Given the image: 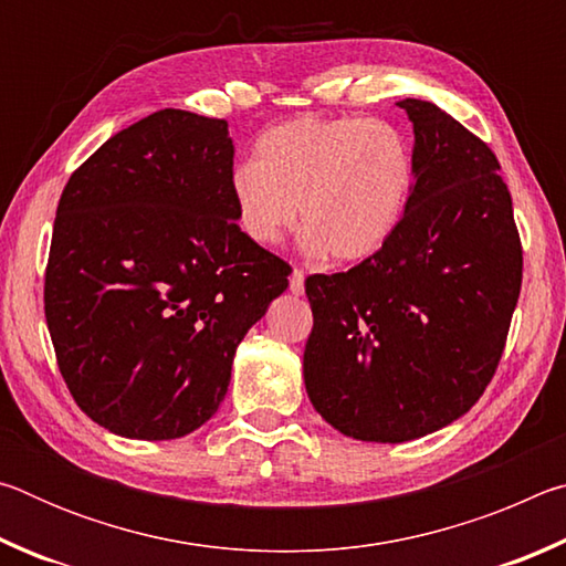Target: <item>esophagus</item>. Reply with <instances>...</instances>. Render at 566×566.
I'll return each instance as SVG.
<instances>
[{
	"mask_svg": "<svg viewBox=\"0 0 566 566\" xmlns=\"http://www.w3.org/2000/svg\"><path fill=\"white\" fill-rule=\"evenodd\" d=\"M290 292L292 294H302L304 292V272L294 270L290 276Z\"/></svg>",
	"mask_w": 566,
	"mask_h": 566,
	"instance_id": "34e87169",
	"label": "esophagus"
}]
</instances>
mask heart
<instances>
[{
	"mask_svg": "<svg viewBox=\"0 0 566 566\" xmlns=\"http://www.w3.org/2000/svg\"><path fill=\"white\" fill-rule=\"evenodd\" d=\"M417 185L407 134L369 117H296L266 129L254 159L229 175L237 227L270 247L302 219V247L334 262H361L405 219Z\"/></svg>",
	"mask_w": 566,
	"mask_h": 566,
	"instance_id": "1",
	"label": "heart"
}]
</instances>
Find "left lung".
Listing matches in <instances>:
<instances>
[{
  "mask_svg": "<svg viewBox=\"0 0 566 566\" xmlns=\"http://www.w3.org/2000/svg\"><path fill=\"white\" fill-rule=\"evenodd\" d=\"M417 185L375 256L306 276L304 385L342 434L397 444L452 424L500 367L522 242L500 159L432 102L405 99Z\"/></svg>",
  "mask_w": 566,
  "mask_h": 566,
  "instance_id": "left-lung-1",
  "label": "left lung"
}]
</instances>
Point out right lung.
Instances as JSON below:
<instances>
[{"mask_svg":"<svg viewBox=\"0 0 566 566\" xmlns=\"http://www.w3.org/2000/svg\"><path fill=\"white\" fill-rule=\"evenodd\" d=\"M227 122L159 109L109 137L56 207L44 314L84 415L129 439H177L214 415L237 344L290 284L239 232Z\"/></svg>","mask_w":566,"mask_h":566,"instance_id":"1","label":"right lung"}]
</instances>
